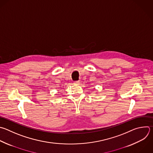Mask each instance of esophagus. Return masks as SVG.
I'll use <instances>...</instances> for the list:
<instances>
[{
    "instance_id": "34e87169",
    "label": "esophagus",
    "mask_w": 153,
    "mask_h": 153,
    "mask_svg": "<svg viewBox=\"0 0 153 153\" xmlns=\"http://www.w3.org/2000/svg\"><path fill=\"white\" fill-rule=\"evenodd\" d=\"M74 85H79V81H74Z\"/></svg>"
}]
</instances>
